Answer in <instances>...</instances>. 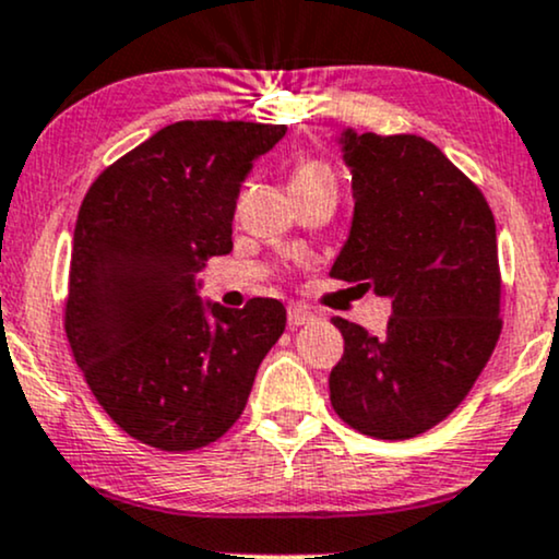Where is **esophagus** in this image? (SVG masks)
Listing matches in <instances>:
<instances>
[{
    "label": "esophagus",
    "instance_id": "1",
    "mask_svg": "<svg viewBox=\"0 0 559 559\" xmlns=\"http://www.w3.org/2000/svg\"><path fill=\"white\" fill-rule=\"evenodd\" d=\"M313 319H317V317H313V311H308L306 306L295 304V306L287 308V324H290L293 330H295V326L308 324V321H313Z\"/></svg>",
    "mask_w": 559,
    "mask_h": 559
}]
</instances>
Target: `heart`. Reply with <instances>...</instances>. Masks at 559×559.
Instances as JSON below:
<instances>
[{
  "mask_svg": "<svg viewBox=\"0 0 559 559\" xmlns=\"http://www.w3.org/2000/svg\"><path fill=\"white\" fill-rule=\"evenodd\" d=\"M313 180H332L330 169L319 162H304L293 169L290 177V186L293 182H313Z\"/></svg>",
  "mask_w": 559,
  "mask_h": 559,
  "instance_id": "heart-1",
  "label": "heart"
}]
</instances>
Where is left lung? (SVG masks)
<instances>
[{"label": "left lung", "instance_id": "obj_1", "mask_svg": "<svg viewBox=\"0 0 559 559\" xmlns=\"http://www.w3.org/2000/svg\"><path fill=\"white\" fill-rule=\"evenodd\" d=\"M353 219L332 277L390 298L382 334L334 317L345 353L332 408L377 439H408L468 395L500 337L497 227L481 190L418 135H337Z\"/></svg>", "mask_w": 559, "mask_h": 559}]
</instances>
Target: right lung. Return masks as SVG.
<instances>
[{"label":"right lung","instance_id":"obj_1","mask_svg":"<svg viewBox=\"0 0 559 559\" xmlns=\"http://www.w3.org/2000/svg\"><path fill=\"white\" fill-rule=\"evenodd\" d=\"M285 124L182 120L104 169L72 235L64 330L111 421L167 452L199 450L240 418L285 306L201 298L199 274L233 251L240 182Z\"/></svg>","mask_w":559,"mask_h":559}]
</instances>
